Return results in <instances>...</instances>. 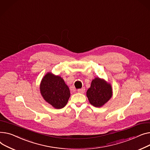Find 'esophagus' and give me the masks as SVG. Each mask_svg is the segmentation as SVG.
<instances>
[{"label":"esophagus","instance_id":"esophagus-1","mask_svg":"<svg viewBox=\"0 0 150 150\" xmlns=\"http://www.w3.org/2000/svg\"><path fill=\"white\" fill-rule=\"evenodd\" d=\"M85 91V88H82L79 89V90H77L78 93H84Z\"/></svg>","mask_w":150,"mask_h":150}]
</instances>
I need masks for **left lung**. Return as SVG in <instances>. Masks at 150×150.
I'll list each match as a JSON object with an SVG mask.
<instances>
[{"mask_svg": "<svg viewBox=\"0 0 150 150\" xmlns=\"http://www.w3.org/2000/svg\"><path fill=\"white\" fill-rule=\"evenodd\" d=\"M86 96L92 105L95 107H100L111 98V86L103 79L96 77L92 81L90 88L87 90Z\"/></svg>", "mask_w": 150, "mask_h": 150, "instance_id": "left-lung-1", "label": "left lung"}]
</instances>
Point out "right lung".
I'll use <instances>...</instances> for the list:
<instances>
[{
	"mask_svg": "<svg viewBox=\"0 0 150 150\" xmlns=\"http://www.w3.org/2000/svg\"><path fill=\"white\" fill-rule=\"evenodd\" d=\"M40 89L44 99L57 109L64 108L70 96L69 89L63 79L50 73L42 79Z\"/></svg>",
	"mask_w": 150,
	"mask_h": 150,
	"instance_id": "obj_1",
	"label": "right lung"
}]
</instances>
